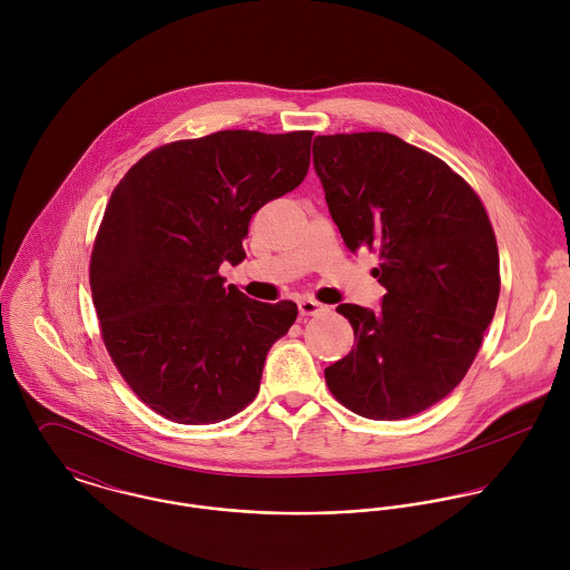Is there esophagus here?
<instances>
[{
    "mask_svg": "<svg viewBox=\"0 0 570 570\" xmlns=\"http://www.w3.org/2000/svg\"><path fill=\"white\" fill-rule=\"evenodd\" d=\"M298 312H301V316H318V314H325L326 307L312 298H303V301H298Z\"/></svg>",
    "mask_w": 570,
    "mask_h": 570,
    "instance_id": "1",
    "label": "esophagus"
}]
</instances>
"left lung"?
<instances>
[{
    "instance_id": "left-lung-1",
    "label": "left lung",
    "mask_w": 570,
    "mask_h": 570,
    "mask_svg": "<svg viewBox=\"0 0 570 570\" xmlns=\"http://www.w3.org/2000/svg\"><path fill=\"white\" fill-rule=\"evenodd\" d=\"M314 168L346 247L380 249V309L337 305L355 344L326 366L360 416L395 421L448 397L472 366L500 294L479 195L450 166L382 131L318 136Z\"/></svg>"
}]
</instances>
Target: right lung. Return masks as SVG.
<instances>
[{"label": "right lung", "instance_id": "1", "mask_svg": "<svg viewBox=\"0 0 570 570\" xmlns=\"http://www.w3.org/2000/svg\"><path fill=\"white\" fill-rule=\"evenodd\" d=\"M314 131H217L160 147L114 188L91 252L102 342L131 391L166 419L217 423L258 393L292 301L258 303L219 276L252 215L309 170Z\"/></svg>", "mask_w": 570, "mask_h": 570}]
</instances>
